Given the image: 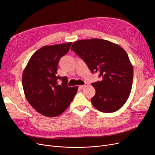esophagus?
<instances>
[{
	"instance_id": "esophagus-1",
	"label": "esophagus",
	"mask_w": 155,
	"mask_h": 155,
	"mask_svg": "<svg viewBox=\"0 0 155 155\" xmlns=\"http://www.w3.org/2000/svg\"><path fill=\"white\" fill-rule=\"evenodd\" d=\"M86 85H87V84H85V85H79V86H78V87H79L80 89H83V88H84V87H85Z\"/></svg>"
}]
</instances>
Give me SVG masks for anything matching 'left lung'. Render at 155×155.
<instances>
[{
	"instance_id": "1",
	"label": "left lung",
	"mask_w": 155,
	"mask_h": 155,
	"mask_svg": "<svg viewBox=\"0 0 155 155\" xmlns=\"http://www.w3.org/2000/svg\"><path fill=\"white\" fill-rule=\"evenodd\" d=\"M71 50L81 58L92 73L99 71L101 81L92 83L96 94L92 105L104 113L122 107L132 89L134 70L125 51L116 44L100 38L80 40Z\"/></svg>"
}]
</instances>
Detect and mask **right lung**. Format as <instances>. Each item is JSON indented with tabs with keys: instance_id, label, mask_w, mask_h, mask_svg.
I'll use <instances>...</instances> for the list:
<instances>
[{
	"instance_id": "obj_1",
	"label": "right lung",
	"mask_w": 155,
	"mask_h": 155,
	"mask_svg": "<svg viewBox=\"0 0 155 155\" xmlns=\"http://www.w3.org/2000/svg\"><path fill=\"white\" fill-rule=\"evenodd\" d=\"M71 44L42 47L31 56L23 71L25 96L33 108L44 116L61 115L77 92L78 86L68 87L66 77L57 75L59 59L68 52Z\"/></svg>"
}]
</instances>
